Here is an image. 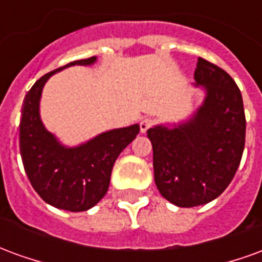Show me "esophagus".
I'll return each instance as SVG.
<instances>
[{"instance_id":"34e87169","label":"esophagus","mask_w":262,"mask_h":262,"mask_svg":"<svg viewBox=\"0 0 262 262\" xmlns=\"http://www.w3.org/2000/svg\"><path fill=\"white\" fill-rule=\"evenodd\" d=\"M153 125L154 120L151 119V118H144V119L140 120V132H142V133H146L150 127H153Z\"/></svg>"}]
</instances>
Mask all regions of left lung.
<instances>
[{"instance_id": "1", "label": "left lung", "mask_w": 262, "mask_h": 262, "mask_svg": "<svg viewBox=\"0 0 262 262\" xmlns=\"http://www.w3.org/2000/svg\"><path fill=\"white\" fill-rule=\"evenodd\" d=\"M193 77L206 88V98L192 119L174 129L156 126L147 130L156 185L180 208L219 196L236 174L246 143V115L234 80L202 57Z\"/></svg>"}]
</instances>
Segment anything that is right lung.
Returning a JSON list of instances; mask_svg holds the SVG:
<instances>
[{
    "label": "right lung",
    "instance_id": "right-lung-1",
    "mask_svg": "<svg viewBox=\"0 0 262 262\" xmlns=\"http://www.w3.org/2000/svg\"><path fill=\"white\" fill-rule=\"evenodd\" d=\"M94 61L95 57L77 60L40 77L28 91L22 106L19 150L26 176L45 202L70 212L88 210L105 196L115 161L140 130L139 125L115 129L82 146L66 148L45 129L39 116L45 82L69 66Z\"/></svg>",
    "mask_w": 262,
    "mask_h": 262
}]
</instances>
